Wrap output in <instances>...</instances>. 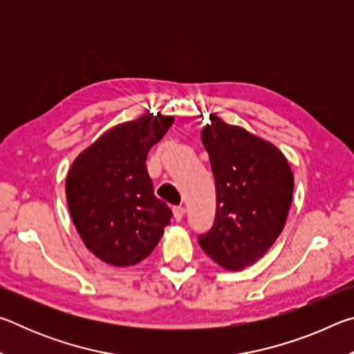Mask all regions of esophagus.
I'll return each mask as SVG.
<instances>
[{
	"label": "esophagus",
	"instance_id": "esophagus-1",
	"mask_svg": "<svg viewBox=\"0 0 354 354\" xmlns=\"http://www.w3.org/2000/svg\"><path fill=\"white\" fill-rule=\"evenodd\" d=\"M185 214V209L181 207V206H175L173 207V218H175V221H181L183 217Z\"/></svg>",
	"mask_w": 354,
	"mask_h": 354
}]
</instances>
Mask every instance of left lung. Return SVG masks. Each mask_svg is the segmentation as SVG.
<instances>
[{"label":"left lung","mask_w":354,"mask_h":354,"mask_svg":"<svg viewBox=\"0 0 354 354\" xmlns=\"http://www.w3.org/2000/svg\"><path fill=\"white\" fill-rule=\"evenodd\" d=\"M209 120L201 140L211 160L217 211L198 243L218 266L239 272L259 261L283 231L293 173L273 143L214 113Z\"/></svg>","instance_id":"obj_1"}]
</instances>
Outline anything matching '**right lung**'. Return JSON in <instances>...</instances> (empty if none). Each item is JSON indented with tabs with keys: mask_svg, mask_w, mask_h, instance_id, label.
<instances>
[{
	"mask_svg": "<svg viewBox=\"0 0 354 354\" xmlns=\"http://www.w3.org/2000/svg\"><path fill=\"white\" fill-rule=\"evenodd\" d=\"M175 122L143 113L117 124L71 164L65 194L71 220L92 253L113 267H129L156 248L171 211L154 196L147 156Z\"/></svg>",
	"mask_w": 354,
	"mask_h": 354,
	"instance_id": "right-lung-1",
	"label": "right lung"
}]
</instances>
